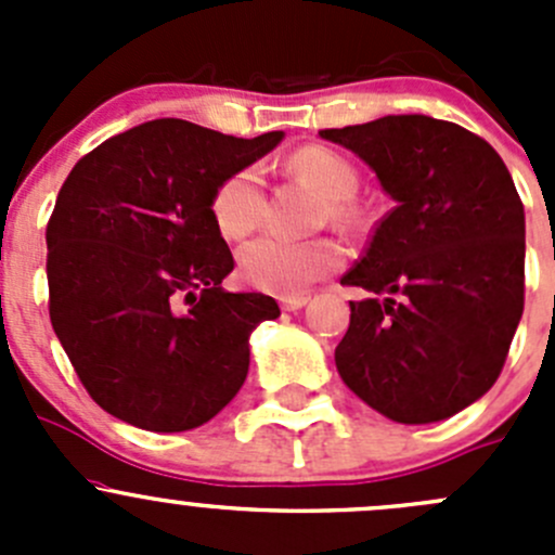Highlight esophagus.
<instances>
[{
  "mask_svg": "<svg viewBox=\"0 0 555 555\" xmlns=\"http://www.w3.org/2000/svg\"><path fill=\"white\" fill-rule=\"evenodd\" d=\"M306 304H309V298H306V295H287V298L279 300V306H282L284 311H298V309H304Z\"/></svg>",
  "mask_w": 555,
  "mask_h": 555,
  "instance_id": "esophagus-1",
  "label": "esophagus"
}]
</instances>
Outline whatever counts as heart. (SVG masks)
Here are the masks:
<instances>
[{
    "label": "heart",
    "mask_w": 555,
    "mask_h": 555,
    "mask_svg": "<svg viewBox=\"0 0 555 555\" xmlns=\"http://www.w3.org/2000/svg\"><path fill=\"white\" fill-rule=\"evenodd\" d=\"M293 169L330 201L333 222H349V204L360 188L357 169L324 147H306L293 158ZM266 179L260 166H244L220 182L211 195V217L228 238H244L262 222ZM344 255L330 238L289 242L282 236H260L238 249V273L249 287L271 295L304 293L311 282L335 271Z\"/></svg>",
    "instance_id": "1"
}]
</instances>
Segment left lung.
I'll return each instance as SVG.
<instances>
[{
  "mask_svg": "<svg viewBox=\"0 0 555 555\" xmlns=\"http://www.w3.org/2000/svg\"><path fill=\"white\" fill-rule=\"evenodd\" d=\"M365 160L395 209L340 284L344 384L400 424L443 422L500 378L524 313L526 220L511 171L467 128L386 115L319 131Z\"/></svg>",
  "mask_w": 555,
  "mask_h": 555,
  "instance_id": "obj_1",
  "label": "left lung"
}]
</instances>
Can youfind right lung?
Segmentation results:
<instances>
[{
    "label": "right lung",
    "instance_id": "right-lung-1",
    "mask_svg": "<svg viewBox=\"0 0 555 555\" xmlns=\"http://www.w3.org/2000/svg\"><path fill=\"white\" fill-rule=\"evenodd\" d=\"M282 139L160 117L106 139L66 177L44 233L50 322L109 416L184 433L242 389L251 330L279 306L222 289L233 255L211 195Z\"/></svg>",
    "mask_w": 555,
    "mask_h": 555
}]
</instances>
